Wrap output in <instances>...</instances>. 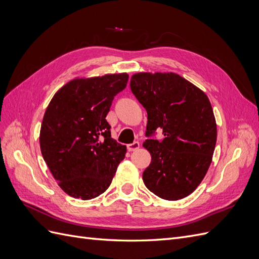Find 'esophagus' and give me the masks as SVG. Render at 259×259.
I'll return each instance as SVG.
<instances>
[{
  "label": "esophagus",
  "mask_w": 259,
  "mask_h": 259,
  "mask_svg": "<svg viewBox=\"0 0 259 259\" xmlns=\"http://www.w3.org/2000/svg\"><path fill=\"white\" fill-rule=\"evenodd\" d=\"M139 143L138 142H134L133 144H128L127 145V150L128 151H135V150H137V149L139 148Z\"/></svg>",
  "instance_id": "obj_1"
}]
</instances>
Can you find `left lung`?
<instances>
[{"label": "left lung", "mask_w": 259, "mask_h": 259, "mask_svg": "<svg viewBox=\"0 0 259 259\" xmlns=\"http://www.w3.org/2000/svg\"><path fill=\"white\" fill-rule=\"evenodd\" d=\"M131 90L146 109L144 147L151 163L143 173L145 186L159 198L176 201L192 193L210 165L217 139L213 109L207 96L180 75L137 73ZM162 129L161 142L152 137Z\"/></svg>", "instance_id": "left-lung-1"}]
</instances>
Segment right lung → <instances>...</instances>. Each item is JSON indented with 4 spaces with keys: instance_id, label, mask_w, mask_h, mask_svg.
<instances>
[{
    "instance_id": "right-lung-1",
    "label": "right lung",
    "mask_w": 259,
    "mask_h": 259,
    "mask_svg": "<svg viewBox=\"0 0 259 259\" xmlns=\"http://www.w3.org/2000/svg\"><path fill=\"white\" fill-rule=\"evenodd\" d=\"M127 73L75 79L55 94L46 108L40 147L59 187L70 197L91 200L110 186L126 147L111 138L106 120Z\"/></svg>"
}]
</instances>
